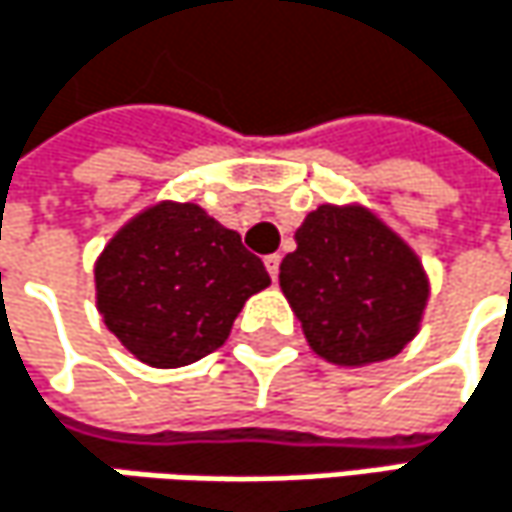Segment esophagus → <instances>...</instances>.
I'll return each instance as SVG.
<instances>
[{
	"label": "esophagus",
	"mask_w": 512,
	"mask_h": 512,
	"mask_svg": "<svg viewBox=\"0 0 512 512\" xmlns=\"http://www.w3.org/2000/svg\"><path fill=\"white\" fill-rule=\"evenodd\" d=\"M263 263H266V272H269V278H272V281H278V266H281V255H269L266 260H263Z\"/></svg>",
	"instance_id": "obj_1"
}]
</instances>
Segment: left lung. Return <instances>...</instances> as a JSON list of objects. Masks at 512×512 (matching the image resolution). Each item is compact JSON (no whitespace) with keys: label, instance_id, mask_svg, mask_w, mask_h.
Instances as JSON below:
<instances>
[{"label":"left lung","instance_id":"1","mask_svg":"<svg viewBox=\"0 0 512 512\" xmlns=\"http://www.w3.org/2000/svg\"><path fill=\"white\" fill-rule=\"evenodd\" d=\"M281 290L317 356L373 364L418 332L430 284L415 252L364 207L323 204L281 260Z\"/></svg>","mask_w":512,"mask_h":512}]
</instances>
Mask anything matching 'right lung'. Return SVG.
Wrapping results in <instances>:
<instances>
[{
	"mask_svg": "<svg viewBox=\"0 0 512 512\" xmlns=\"http://www.w3.org/2000/svg\"><path fill=\"white\" fill-rule=\"evenodd\" d=\"M94 281L103 323L133 356L151 367H183L228 341L269 272L237 231L198 204L162 201L112 237Z\"/></svg>",
	"mask_w": 512,
	"mask_h": 512,
	"instance_id": "right-lung-1",
	"label": "right lung"
}]
</instances>
